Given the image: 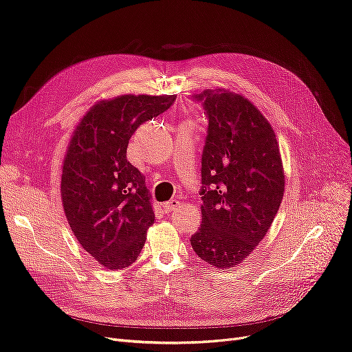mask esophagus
I'll list each match as a JSON object with an SVG mask.
<instances>
[{
  "instance_id": "esophagus-1",
  "label": "esophagus",
  "mask_w": 352,
  "mask_h": 352,
  "mask_svg": "<svg viewBox=\"0 0 352 352\" xmlns=\"http://www.w3.org/2000/svg\"><path fill=\"white\" fill-rule=\"evenodd\" d=\"M179 206H181V201H178V200H170V201H166V203L164 204V207H165L166 211H175Z\"/></svg>"
}]
</instances>
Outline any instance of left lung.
<instances>
[{
    "label": "left lung",
    "instance_id": "left-lung-1",
    "mask_svg": "<svg viewBox=\"0 0 352 352\" xmlns=\"http://www.w3.org/2000/svg\"><path fill=\"white\" fill-rule=\"evenodd\" d=\"M208 133L201 157V227L191 246L217 269L240 265L266 236L280 207L285 171L276 135L248 99L204 90Z\"/></svg>",
    "mask_w": 352,
    "mask_h": 352
}]
</instances>
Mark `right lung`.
I'll return each instance as SVG.
<instances>
[{
  "label": "right lung",
  "mask_w": 352,
  "mask_h": 352,
  "mask_svg": "<svg viewBox=\"0 0 352 352\" xmlns=\"http://www.w3.org/2000/svg\"><path fill=\"white\" fill-rule=\"evenodd\" d=\"M175 95H122L96 102L73 131L62 168L63 210L80 246L106 269L131 266L154 224L145 177L126 160L131 136Z\"/></svg>",
  "instance_id": "1"
}]
</instances>
